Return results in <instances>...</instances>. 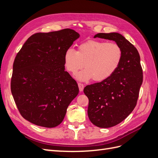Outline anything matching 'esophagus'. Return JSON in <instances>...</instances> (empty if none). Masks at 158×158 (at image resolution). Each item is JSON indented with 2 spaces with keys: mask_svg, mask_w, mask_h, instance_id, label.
<instances>
[{
  "mask_svg": "<svg viewBox=\"0 0 158 158\" xmlns=\"http://www.w3.org/2000/svg\"><path fill=\"white\" fill-rule=\"evenodd\" d=\"M78 88H79L80 92H82L83 89H84V84H82V83H78Z\"/></svg>",
  "mask_w": 158,
  "mask_h": 158,
  "instance_id": "34e87169",
  "label": "esophagus"
}]
</instances>
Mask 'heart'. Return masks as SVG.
Here are the masks:
<instances>
[{
  "label": "heart",
  "mask_w": 158,
  "mask_h": 158,
  "mask_svg": "<svg viewBox=\"0 0 158 158\" xmlns=\"http://www.w3.org/2000/svg\"><path fill=\"white\" fill-rule=\"evenodd\" d=\"M123 59L121 47L116 43L105 41L89 40L80 44L78 50L69 48L64 55L66 69L73 74L85 68L78 74L82 81L93 78L102 82L109 78L118 69Z\"/></svg>",
  "instance_id": "heart-1"
}]
</instances>
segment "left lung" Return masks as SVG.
<instances>
[{"mask_svg":"<svg viewBox=\"0 0 158 158\" xmlns=\"http://www.w3.org/2000/svg\"><path fill=\"white\" fill-rule=\"evenodd\" d=\"M113 40L121 47L123 59L113 75L101 82L86 85L88 114L99 128H109L121 123L136 106L143 81L140 55L131 43L118 33H99L94 36Z\"/></svg>","mask_w":158,"mask_h":158,"instance_id":"left-lung-1","label":"left lung"}]
</instances>
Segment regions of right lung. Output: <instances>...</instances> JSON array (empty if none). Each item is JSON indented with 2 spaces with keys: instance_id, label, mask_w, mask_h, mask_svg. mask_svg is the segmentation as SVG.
Segmentation results:
<instances>
[{
  "instance_id": "1",
  "label": "right lung",
  "mask_w": 158,
  "mask_h": 158,
  "mask_svg": "<svg viewBox=\"0 0 158 158\" xmlns=\"http://www.w3.org/2000/svg\"><path fill=\"white\" fill-rule=\"evenodd\" d=\"M80 37L71 29L37 33L28 38L13 64L11 92L21 115L37 126L52 128L64 118L79 92L64 70V55Z\"/></svg>"
}]
</instances>
